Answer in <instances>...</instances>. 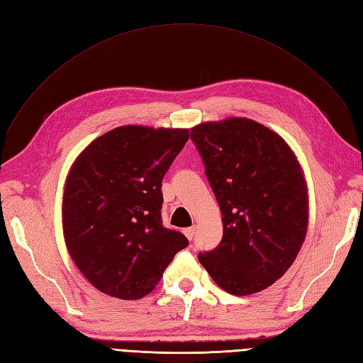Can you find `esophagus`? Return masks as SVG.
Instances as JSON below:
<instances>
[{"label": "esophagus", "mask_w": 363, "mask_h": 363, "mask_svg": "<svg viewBox=\"0 0 363 363\" xmlns=\"http://www.w3.org/2000/svg\"><path fill=\"white\" fill-rule=\"evenodd\" d=\"M183 233H184V235L187 237V239L192 240V239H194V235H195V233H196V228H195V227L186 228V230H183Z\"/></svg>", "instance_id": "esophagus-1"}]
</instances>
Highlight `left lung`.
<instances>
[{"instance_id": "obj_1", "label": "left lung", "mask_w": 363, "mask_h": 363, "mask_svg": "<svg viewBox=\"0 0 363 363\" xmlns=\"http://www.w3.org/2000/svg\"><path fill=\"white\" fill-rule=\"evenodd\" d=\"M223 223L219 246L198 259L222 290L249 296L291 267L305 242L309 195L296 153L255 120L230 117L191 129Z\"/></svg>"}]
</instances>
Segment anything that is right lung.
<instances>
[{
    "label": "right lung",
    "mask_w": 363,
    "mask_h": 363,
    "mask_svg": "<svg viewBox=\"0 0 363 363\" xmlns=\"http://www.w3.org/2000/svg\"><path fill=\"white\" fill-rule=\"evenodd\" d=\"M189 129L118 126L86 145L62 187L67 252L99 291L136 301L155 290L189 245L162 225V179Z\"/></svg>",
    "instance_id": "obj_1"
}]
</instances>
